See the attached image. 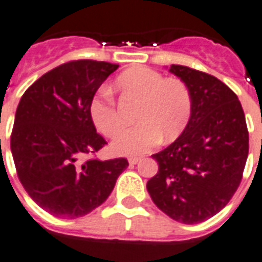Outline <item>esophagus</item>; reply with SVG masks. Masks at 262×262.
<instances>
[{
    "label": "esophagus",
    "instance_id": "34e87169",
    "mask_svg": "<svg viewBox=\"0 0 262 262\" xmlns=\"http://www.w3.org/2000/svg\"><path fill=\"white\" fill-rule=\"evenodd\" d=\"M140 161H141V158H139V157H130V158H129V163H130V165H136V163L140 162Z\"/></svg>",
    "mask_w": 262,
    "mask_h": 262
}]
</instances>
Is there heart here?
<instances>
[{
    "label": "heart",
    "mask_w": 262,
    "mask_h": 262,
    "mask_svg": "<svg viewBox=\"0 0 262 262\" xmlns=\"http://www.w3.org/2000/svg\"><path fill=\"white\" fill-rule=\"evenodd\" d=\"M123 99L139 100L136 126L126 129L114 141L121 155H139L157 147L161 140L177 139L188 125L192 114V95L180 78H163L149 67H132L119 74L114 82ZM92 122L105 137L113 139L122 129L117 101L107 88L100 89L91 103Z\"/></svg>",
    "instance_id": "heart-1"
}]
</instances>
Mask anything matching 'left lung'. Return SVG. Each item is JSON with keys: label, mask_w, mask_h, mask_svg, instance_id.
Masks as SVG:
<instances>
[{"label": "left lung", "mask_w": 262, "mask_h": 262, "mask_svg": "<svg viewBox=\"0 0 262 262\" xmlns=\"http://www.w3.org/2000/svg\"><path fill=\"white\" fill-rule=\"evenodd\" d=\"M170 73L188 85L192 114L179 139L152 155L159 169L147 189L170 219L199 224L236 192L249 155V130L237 96L219 78L180 64H171Z\"/></svg>", "instance_id": "obj_1"}]
</instances>
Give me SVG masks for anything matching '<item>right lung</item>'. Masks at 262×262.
Wrapping results in <instances>:
<instances>
[{
	"label": "right lung",
	"mask_w": 262,
	"mask_h": 262,
	"mask_svg": "<svg viewBox=\"0 0 262 262\" xmlns=\"http://www.w3.org/2000/svg\"><path fill=\"white\" fill-rule=\"evenodd\" d=\"M119 66L73 60L55 67L25 92L11 135L16 173L38 206L77 219L100 206L127 166L126 158H89L107 144L92 122L96 91Z\"/></svg>",
	"instance_id": "1"
}]
</instances>
